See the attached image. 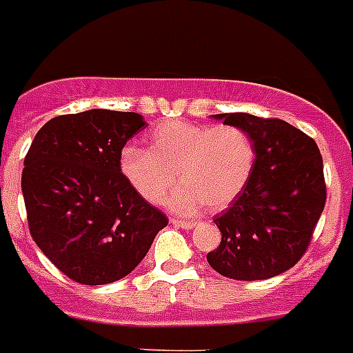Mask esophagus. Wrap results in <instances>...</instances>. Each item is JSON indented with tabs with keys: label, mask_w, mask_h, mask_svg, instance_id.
<instances>
[{
	"label": "esophagus",
	"mask_w": 353,
	"mask_h": 353,
	"mask_svg": "<svg viewBox=\"0 0 353 353\" xmlns=\"http://www.w3.org/2000/svg\"><path fill=\"white\" fill-rule=\"evenodd\" d=\"M172 223L176 227H181V229H194V227L198 225L196 221H190V220H179V218H172Z\"/></svg>",
	"instance_id": "1"
}]
</instances>
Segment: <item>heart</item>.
<instances>
[{"instance_id":"obj_1","label":"heart","mask_w":353,"mask_h":353,"mask_svg":"<svg viewBox=\"0 0 353 353\" xmlns=\"http://www.w3.org/2000/svg\"><path fill=\"white\" fill-rule=\"evenodd\" d=\"M254 161V143L243 128L174 119L150 132L148 150H124L121 168L133 190L154 205L165 199L177 174L183 185L172 194L170 207L194 212L201 203L212 210L232 203L251 179Z\"/></svg>"}]
</instances>
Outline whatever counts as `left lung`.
I'll return each instance as SVG.
<instances>
[{"mask_svg":"<svg viewBox=\"0 0 353 353\" xmlns=\"http://www.w3.org/2000/svg\"><path fill=\"white\" fill-rule=\"evenodd\" d=\"M252 137L256 161L247 187L214 218L220 245L207 254L227 279L265 280L295 265L326 205L323 157L310 135L280 119L221 113Z\"/></svg>","mask_w":353,"mask_h":353,"instance_id":"obj_1","label":"left lung"}]
</instances>
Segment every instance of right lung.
I'll return each mask as SVG.
<instances>
[{"label": "right lung", "mask_w": 353, "mask_h": 353, "mask_svg": "<svg viewBox=\"0 0 353 353\" xmlns=\"http://www.w3.org/2000/svg\"><path fill=\"white\" fill-rule=\"evenodd\" d=\"M144 126L133 112L60 115L40 128L25 155L21 192L30 236L79 284L124 279L168 225L121 168L124 144Z\"/></svg>", "instance_id": "obj_1"}]
</instances>
